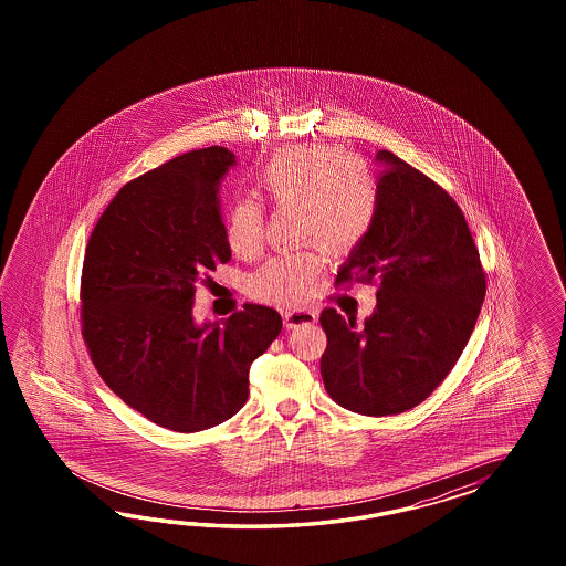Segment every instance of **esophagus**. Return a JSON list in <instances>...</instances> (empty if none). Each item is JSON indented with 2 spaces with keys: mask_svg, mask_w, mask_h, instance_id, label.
<instances>
[{
  "mask_svg": "<svg viewBox=\"0 0 566 566\" xmlns=\"http://www.w3.org/2000/svg\"><path fill=\"white\" fill-rule=\"evenodd\" d=\"M284 317V326L296 327L313 324L317 319V313L313 308H289L282 313Z\"/></svg>",
  "mask_w": 566,
  "mask_h": 566,
  "instance_id": "esophagus-1",
  "label": "esophagus"
}]
</instances>
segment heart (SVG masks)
<instances>
[{"label": "heart", "instance_id": "heart-1", "mask_svg": "<svg viewBox=\"0 0 566 566\" xmlns=\"http://www.w3.org/2000/svg\"><path fill=\"white\" fill-rule=\"evenodd\" d=\"M259 197L275 209H298L301 239L322 242L329 253L357 249L377 218L376 185L357 157L334 145L294 147L274 155L255 176ZM265 209L240 199L228 209L223 234L240 259L263 251ZM324 258L319 247L270 259L253 275L251 292L274 305H298L315 291Z\"/></svg>", "mask_w": 566, "mask_h": 566}]
</instances>
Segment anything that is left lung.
Instances as JSON below:
<instances>
[{
  "label": "left lung",
  "instance_id": "1",
  "mask_svg": "<svg viewBox=\"0 0 566 566\" xmlns=\"http://www.w3.org/2000/svg\"><path fill=\"white\" fill-rule=\"evenodd\" d=\"M377 218L336 286L377 284L363 327L336 308L319 315L327 395L348 411L384 417L423 402L452 371L485 296L480 251L461 207L438 182L381 149Z\"/></svg>",
  "mask_w": 566,
  "mask_h": 566
}]
</instances>
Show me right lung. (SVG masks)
Listing matches in <instances>:
<instances>
[{
	"instance_id": "1",
	"label": "right lung",
	"mask_w": 566,
	"mask_h": 566,
	"mask_svg": "<svg viewBox=\"0 0 566 566\" xmlns=\"http://www.w3.org/2000/svg\"><path fill=\"white\" fill-rule=\"evenodd\" d=\"M226 147L195 149L126 182L86 244L81 332L114 395L190 433L242 409L249 369L282 329L275 308L244 305L223 326H195L197 286L230 261L218 185Z\"/></svg>"
}]
</instances>
